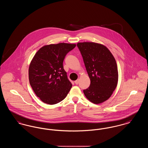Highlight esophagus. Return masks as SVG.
<instances>
[{
	"label": "esophagus",
	"mask_w": 148,
	"mask_h": 148,
	"mask_svg": "<svg viewBox=\"0 0 148 148\" xmlns=\"http://www.w3.org/2000/svg\"><path fill=\"white\" fill-rule=\"evenodd\" d=\"M74 82H75V84H79V79H77V80H75Z\"/></svg>",
	"instance_id": "1"
}]
</instances>
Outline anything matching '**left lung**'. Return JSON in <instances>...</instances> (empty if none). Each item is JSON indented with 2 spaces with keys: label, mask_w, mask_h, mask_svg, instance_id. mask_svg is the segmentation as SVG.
Instances as JSON below:
<instances>
[{
  "label": "left lung",
  "mask_w": 148,
  "mask_h": 148,
  "mask_svg": "<svg viewBox=\"0 0 148 148\" xmlns=\"http://www.w3.org/2000/svg\"><path fill=\"white\" fill-rule=\"evenodd\" d=\"M77 46L90 79V86L83 90L85 96L92 103H102L112 96L118 84L116 60L110 51L101 44L79 42Z\"/></svg>",
  "instance_id": "obj_1"
}]
</instances>
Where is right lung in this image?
Segmentation results:
<instances>
[{
	"instance_id": "add662e5",
	"label": "right lung",
	"mask_w": 148,
	"mask_h": 148,
	"mask_svg": "<svg viewBox=\"0 0 148 148\" xmlns=\"http://www.w3.org/2000/svg\"><path fill=\"white\" fill-rule=\"evenodd\" d=\"M75 47V44L65 42L46 45L33 58L29 67V83L42 102L56 104L70 91L72 84L63 63L66 54Z\"/></svg>"
}]
</instances>
